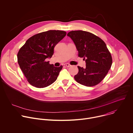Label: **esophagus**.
I'll return each mask as SVG.
<instances>
[{
    "instance_id": "1",
    "label": "esophagus",
    "mask_w": 133,
    "mask_h": 133,
    "mask_svg": "<svg viewBox=\"0 0 133 133\" xmlns=\"http://www.w3.org/2000/svg\"><path fill=\"white\" fill-rule=\"evenodd\" d=\"M65 66H66V67H70L71 65H70V64H65V65H64Z\"/></svg>"
}]
</instances>
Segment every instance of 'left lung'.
I'll return each mask as SVG.
<instances>
[{
	"label": "left lung",
	"mask_w": 133,
	"mask_h": 133,
	"mask_svg": "<svg viewBox=\"0 0 133 133\" xmlns=\"http://www.w3.org/2000/svg\"><path fill=\"white\" fill-rule=\"evenodd\" d=\"M67 36L74 42L78 56L86 62V68L78 66L75 81L86 86L97 85L105 78L112 64L111 56L106 44L99 37L88 31H71Z\"/></svg>",
	"instance_id": "obj_1"
}]
</instances>
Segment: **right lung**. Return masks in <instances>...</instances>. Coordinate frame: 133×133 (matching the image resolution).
Instances as JSON below:
<instances>
[{
  "mask_svg": "<svg viewBox=\"0 0 133 133\" xmlns=\"http://www.w3.org/2000/svg\"><path fill=\"white\" fill-rule=\"evenodd\" d=\"M66 35V32L62 30L42 32L29 38L21 48L18 63L30 85L44 88L56 81L63 66L55 67L46 59L51 57L54 47Z\"/></svg>",
  "mask_w": 133,
  "mask_h": 133,
  "instance_id": "add662e5",
  "label": "right lung"
}]
</instances>
